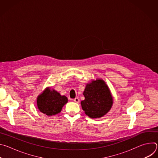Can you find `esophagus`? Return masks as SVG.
Here are the masks:
<instances>
[{
    "label": "esophagus",
    "mask_w": 158,
    "mask_h": 158,
    "mask_svg": "<svg viewBox=\"0 0 158 158\" xmlns=\"http://www.w3.org/2000/svg\"><path fill=\"white\" fill-rule=\"evenodd\" d=\"M79 99L78 98H76L75 99H74V101L75 102H76V103H79Z\"/></svg>",
    "instance_id": "obj_1"
}]
</instances>
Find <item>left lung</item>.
I'll list each match as a JSON object with an SVG mask.
<instances>
[{"instance_id":"1","label":"left lung","mask_w":158,"mask_h":158,"mask_svg":"<svg viewBox=\"0 0 158 158\" xmlns=\"http://www.w3.org/2000/svg\"><path fill=\"white\" fill-rule=\"evenodd\" d=\"M85 99L81 104L85 114L91 118H99L110 110L113 98L106 82L101 79L87 84L83 93Z\"/></svg>"}]
</instances>
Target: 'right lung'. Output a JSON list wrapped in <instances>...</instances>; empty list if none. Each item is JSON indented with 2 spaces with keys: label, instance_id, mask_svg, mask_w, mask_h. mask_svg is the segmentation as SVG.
I'll return each mask as SVG.
<instances>
[{
  "label": "right lung",
  "instance_id": "obj_1",
  "mask_svg": "<svg viewBox=\"0 0 158 158\" xmlns=\"http://www.w3.org/2000/svg\"><path fill=\"white\" fill-rule=\"evenodd\" d=\"M67 97L51 87H47L38 96L37 105L39 110L48 116L56 115L60 112L62 107L67 102Z\"/></svg>",
  "mask_w": 158,
  "mask_h": 158
}]
</instances>
